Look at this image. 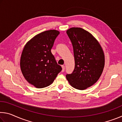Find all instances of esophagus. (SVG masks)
Instances as JSON below:
<instances>
[{"label":"esophagus","instance_id":"1","mask_svg":"<svg viewBox=\"0 0 122 122\" xmlns=\"http://www.w3.org/2000/svg\"><path fill=\"white\" fill-rule=\"evenodd\" d=\"M61 67H62V71L63 72L64 71H65V66H64V65H62Z\"/></svg>","mask_w":122,"mask_h":122}]
</instances>
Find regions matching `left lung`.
I'll return each mask as SVG.
<instances>
[{
  "instance_id": "1",
  "label": "left lung",
  "mask_w": 122,
  "mask_h": 122,
  "mask_svg": "<svg viewBox=\"0 0 122 122\" xmlns=\"http://www.w3.org/2000/svg\"><path fill=\"white\" fill-rule=\"evenodd\" d=\"M67 34L73 45L75 68L66 78L74 88L86 89L95 83L102 74L104 53L96 39L83 28H71Z\"/></svg>"
}]
</instances>
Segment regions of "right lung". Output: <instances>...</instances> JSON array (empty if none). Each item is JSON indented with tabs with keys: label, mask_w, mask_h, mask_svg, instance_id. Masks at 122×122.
Wrapping results in <instances>:
<instances>
[{
	"label": "right lung",
	"mask_w": 122,
	"mask_h": 122,
	"mask_svg": "<svg viewBox=\"0 0 122 122\" xmlns=\"http://www.w3.org/2000/svg\"><path fill=\"white\" fill-rule=\"evenodd\" d=\"M60 32L56 30L43 32L26 44L20 59V68L24 77L38 88L49 86L62 71L51 49Z\"/></svg>",
	"instance_id": "right-lung-1"
}]
</instances>
